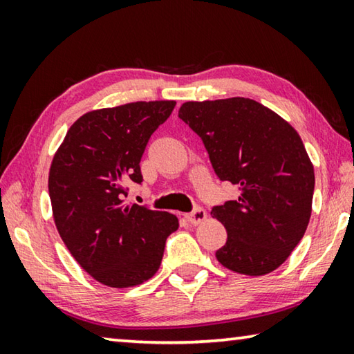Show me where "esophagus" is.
Here are the masks:
<instances>
[{
  "label": "esophagus",
  "instance_id": "34e87169",
  "mask_svg": "<svg viewBox=\"0 0 354 354\" xmlns=\"http://www.w3.org/2000/svg\"><path fill=\"white\" fill-rule=\"evenodd\" d=\"M206 211L203 207H196L194 212H190V214H185V218H187V221H190L192 225H200V223H203V221L206 220Z\"/></svg>",
  "mask_w": 354,
  "mask_h": 354
}]
</instances>
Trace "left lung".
Segmentation results:
<instances>
[{"label":"left lung","mask_w":354,"mask_h":354,"mask_svg":"<svg viewBox=\"0 0 354 354\" xmlns=\"http://www.w3.org/2000/svg\"><path fill=\"white\" fill-rule=\"evenodd\" d=\"M178 115L201 137L217 176L241 190L211 212L227 232L217 261L248 277L277 270L313 212L314 165L301 137L250 98L187 101Z\"/></svg>","instance_id":"left-lung-1"}]
</instances>
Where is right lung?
Here are the masks:
<instances>
[{
	"label": "right lung",
	"mask_w": 354,
	"mask_h": 354,
	"mask_svg": "<svg viewBox=\"0 0 354 354\" xmlns=\"http://www.w3.org/2000/svg\"><path fill=\"white\" fill-rule=\"evenodd\" d=\"M176 101H136L84 113L53 158L48 190L53 217L71 256L98 283L124 289L159 270L176 215L129 205L140 184L149 137Z\"/></svg>",
	"instance_id": "add662e5"
}]
</instances>
